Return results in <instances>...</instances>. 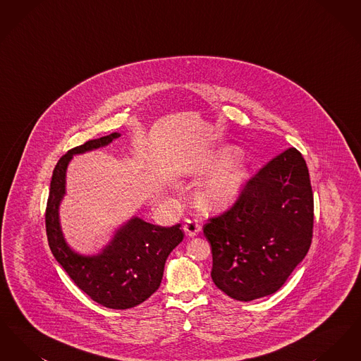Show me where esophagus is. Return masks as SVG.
Wrapping results in <instances>:
<instances>
[{"instance_id": "34e87169", "label": "esophagus", "mask_w": 361, "mask_h": 361, "mask_svg": "<svg viewBox=\"0 0 361 361\" xmlns=\"http://www.w3.org/2000/svg\"><path fill=\"white\" fill-rule=\"evenodd\" d=\"M183 227H184V231L188 234L189 237H195L200 231V224L196 219H187Z\"/></svg>"}]
</instances>
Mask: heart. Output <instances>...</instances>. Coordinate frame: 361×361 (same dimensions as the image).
Returning a JSON list of instances; mask_svg holds the SVG:
<instances>
[{"instance_id":"1","label":"heart","mask_w":361,"mask_h":361,"mask_svg":"<svg viewBox=\"0 0 361 361\" xmlns=\"http://www.w3.org/2000/svg\"><path fill=\"white\" fill-rule=\"evenodd\" d=\"M238 157L237 149H224L218 158L215 159L214 168H222L230 164L233 159ZM246 171L240 164H234L227 166L218 176L209 180L204 188L199 192L197 200L202 208L209 209H221L228 206L235 196L238 195L240 187L245 181Z\"/></svg>"}]
</instances>
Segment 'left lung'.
<instances>
[{"instance_id": "left-lung-1", "label": "left lung", "mask_w": 361, "mask_h": 361, "mask_svg": "<svg viewBox=\"0 0 361 361\" xmlns=\"http://www.w3.org/2000/svg\"><path fill=\"white\" fill-rule=\"evenodd\" d=\"M312 227L309 169L300 152L290 147L242 185L233 206L203 226L212 281L240 302L274 293L307 255Z\"/></svg>"}]
</instances>
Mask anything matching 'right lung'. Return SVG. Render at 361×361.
Listing matches in <instances>:
<instances>
[{
	"mask_svg": "<svg viewBox=\"0 0 361 361\" xmlns=\"http://www.w3.org/2000/svg\"><path fill=\"white\" fill-rule=\"evenodd\" d=\"M119 137L114 133L87 140L59 158L52 171L44 216L52 255L74 284L104 307L126 310L140 305L158 290L166 258L184 238L180 224L162 227L131 219L102 255L82 257L70 250L58 221V206L65 193V173L73 154L102 147Z\"/></svg>",
	"mask_w": 361,
	"mask_h": 361,
	"instance_id": "add662e5",
	"label": "right lung"
}]
</instances>
